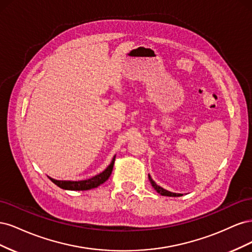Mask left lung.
Here are the masks:
<instances>
[{
  "label": "left lung",
  "instance_id": "1",
  "mask_svg": "<svg viewBox=\"0 0 252 252\" xmlns=\"http://www.w3.org/2000/svg\"><path fill=\"white\" fill-rule=\"evenodd\" d=\"M148 178H149V181H150V184L152 185V187L155 188V190H156V191H157L158 193H159L161 195H165V196H175V195H177V193H173V192H171V191H168V190H166V189H164L163 187L158 186V185L157 184V183L151 179L150 175H148Z\"/></svg>",
  "mask_w": 252,
  "mask_h": 252
}]
</instances>
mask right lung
<instances>
[{
    "label": "right lung",
    "instance_id": "1",
    "mask_svg": "<svg viewBox=\"0 0 252 252\" xmlns=\"http://www.w3.org/2000/svg\"><path fill=\"white\" fill-rule=\"evenodd\" d=\"M114 157L112 158V161L110 165L106 168L103 172L100 174H96L95 177L88 179V180H83V181H58L52 178H49L57 186L60 188L65 189V190H89V189H94L96 188L97 186H100L103 183L107 181L110 177V174L112 172L113 168V164H114Z\"/></svg>",
    "mask_w": 252,
    "mask_h": 252
}]
</instances>
